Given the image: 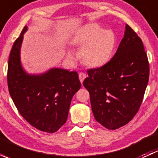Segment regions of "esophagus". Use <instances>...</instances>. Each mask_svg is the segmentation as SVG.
Returning a JSON list of instances; mask_svg holds the SVG:
<instances>
[{"label":"esophagus","mask_w":158,"mask_h":158,"mask_svg":"<svg viewBox=\"0 0 158 158\" xmlns=\"http://www.w3.org/2000/svg\"><path fill=\"white\" fill-rule=\"evenodd\" d=\"M79 80H80L81 83H82L84 81V79L86 78V75H85V73H82V72H81V73H79Z\"/></svg>","instance_id":"esophagus-1"}]
</instances>
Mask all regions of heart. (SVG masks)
<instances>
[{"label": "heart", "instance_id": "heart-1", "mask_svg": "<svg viewBox=\"0 0 158 158\" xmlns=\"http://www.w3.org/2000/svg\"><path fill=\"white\" fill-rule=\"evenodd\" d=\"M76 45L84 46L81 57L85 64L99 67L110 60L115 44V36L110 30H102L96 23H89L76 33L73 40Z\"/></svg>", "mask_w": 158, "mask_h": 158}]
</instances>
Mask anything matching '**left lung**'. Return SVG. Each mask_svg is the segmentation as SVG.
<instances>
[{"instance_id":"left-lung-1","label":"left lung","mask_w":158,"mask_h":158,"mask_svg":"<svg viewBox=\"0 0 158 158\" xmlns=\"http://www.w3.org/2000/svg\"><path fill=\"white\" fill-rule=\"evenodd\" d=\"M83 85L89 91L95 120L115 130L132 120L140 109L149 79V63L142 40L128 24L114 56L87 70Z\"/></svg>"}]
</instances>
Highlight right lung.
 <instances>
[{"mask_svg":"<svg viewBox=\"0 0 158 158\" xmlns=\"http://www.w3.org/2000/svg\"><path fill=\"white\" fill-rule=\"evenodd\" d=\"M25 26L13 44L7 66V85L13 102L22 117L42 131L54 133L67 120L74 94L80 89L78 73L52 69L40 76L23 70L20 49Z\"/></svg>","mask_w":158,"mask_h":158,"instance_id":"right-lung-1","label":"right lung"}]
</instances>
